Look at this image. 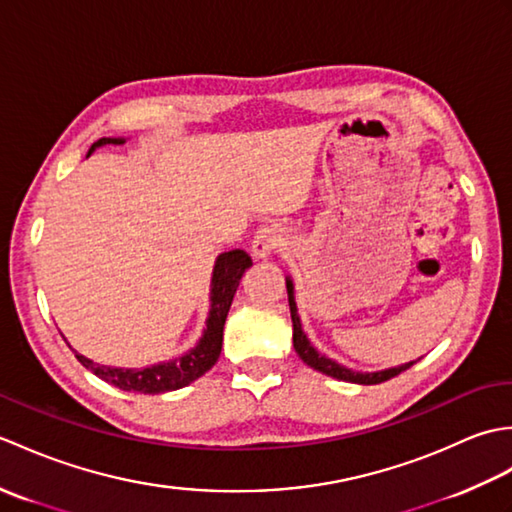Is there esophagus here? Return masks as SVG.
Masks as SVG:
<instances>
[{
	"label": "esophagus",
	"mask_w": 512,
	"mask_h": 512,
	"mask_svg": "<svg viewBox=\"0 0 512 512\" xmlns=\"http://www.w3.org/2000/svg\"><path fill=\"white\" fill-rule=\"evenodd\" d=\"M284 244H286L284 228L277 224H264L262 228H257V233L253 237V255L264 259L270 253H275V250H279Z\"/></svg>",
	"instance_id": "obj_1"
}]
</instances>
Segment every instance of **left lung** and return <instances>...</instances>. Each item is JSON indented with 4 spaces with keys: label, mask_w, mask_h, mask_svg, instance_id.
<instances>
[{
    "label": "left lung",
    "mask_w": 512,
    "mask_h": 512,
    "mask_svg": "<svg viewBox=\"0 0 512 512\" xmlns=\"http://www.w3.org/2000/svg\"><path fill=\"white\" fill-rule=\"evenodd\" d=\"M286 288H288V303H290V317H292V343H295V350L297 354L301 356L303 363H308L310 367L319 369V372L328 374L332 378H339V380H347V383H358V385H378V383H385V380L398 376L400 372H405V369H409L416 361L411 363H405L400 367H391V369H385V372H374V374H363V372H352V369H347L343 365H339L336 361H332V358L319 354L314 347L310 345L308 336L303 334L301 330V323H299V317H297V303H295V297H292V281H286Z\"/></svg>",
    "instance_id": "obj_1"
}]
</instances>
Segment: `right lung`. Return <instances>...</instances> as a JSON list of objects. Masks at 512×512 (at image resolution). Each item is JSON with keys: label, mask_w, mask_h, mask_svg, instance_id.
Segmentation results:
<instances>
[{"label": "right lung", "mask_w": 512, "mask_h": 512, "mask_svg": "<svg viewBox=\"0 0 512 512\" xmlns=\"http://www.w3.org/2000/svg\"><path fill=\"white\" fill-rule=\"evenodd\" d=\"M123 143H125L123 138H99L90 147L88 156L101 145H123ZM248 266H253V259L239 248L228 250V253H222L217 257L215 270H213V288H211L213 303H211L209 321H206L204 336L189 354L176 358V361L151 365L145 369H123V367L99 365L90 361V358L74 352L76 358H79V363L83 367H88L90 372L103 378L105 383H110L123 391H138V394H165V391H173L193 383L195 378H200L202 374L209 372V369L217 363V358H220L226 314L231 310L235 290Z\"/></svg>", "instance_id": "1"}]
</instances>
